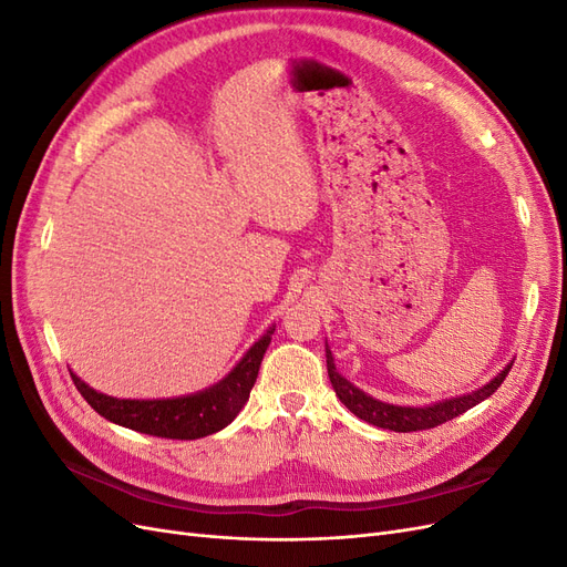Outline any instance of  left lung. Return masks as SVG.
Wrapping results in <instances>:
<instances>
[{"label":"left lung","instance_id":"obj_1","mask_svg":"<svg viewBox=\"0 0 567 567\" xmlns=\"http://www.w3.org/2000/svg\"><path fill=\"white\" fill-rule=\"evenodd\" d=\"M511 367H513V362H508L504 367V371L496 373L487 385L477 388L473 392H466V394H458V398H450V400L425 404V406H400V404H388V402L371 398V394H367L364 390L352 385L346 375H340L333 364V354H331L329 346H326V369H329V379L338 394V400L346 404L354 416H359L371 425L385 427V431H394V433L427 431V427H435L440 423H447V421L456 419L458 414H463V411H468L471 406L487 400L489 394L504 383Z\"/></svg>","mask_w":567,"mask_h":567}]
</instances>
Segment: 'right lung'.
Wrapping results in <instances>:
<instances>
[{
    "instance_id": "obj_1",
    "label": "right lung",
    "mask_w": 567,
    "mask_h": 567,
    "mask_svg": "<svg viewBox=\"0 0 567 567\" xmlns=\"http://www.w3.org/2000/svg\"><path fill=\"white\" fill-rule=\"evenodd\" d=\"M274 326L267 333L255 342V346L244 354L225 379L219 383L205 388L194 394H182V398L167 400H117L111 394L90 388L71 371L73 383L87 404L109 419L136 433H146L153 437H169V440H198L213 435L221 427H227L238 411L250 398L255 385L257 371H260L262 357L271 342Z\"/></svg>"
}]
</instances>
